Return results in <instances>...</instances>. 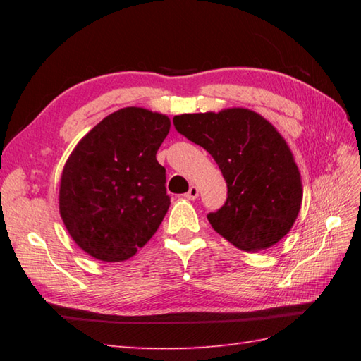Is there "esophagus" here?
Here are the masks:
<instances>
[{"label":"esophagus","mask_w":361,"mask_h":361,"mask_svg":"<svg viewBox=\"0 0 361 361\" xmlns=\"http://www.w3.org/2000/svg\"><path fill=\"white\" fill-rule=\"evenodd\" d=\"M185 197L188 198V200H195V198L198 197V188L197 186H190L188 192L185 194Z\"/></svg>","instance_id":"1"}]
</instances>
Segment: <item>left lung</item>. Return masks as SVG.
Here are the masks:
<instances>
[{"instance_id": "1", "label": "left lung", "mask_w": 361, "mask_h": 361, "mask_svg": "<svg viewBox=\"0 0 361 361\" xmlns=\"http://www.w3.org/2000/svg\"><path fill=\"white\" fill-rule=\"evenodd\" d=\"M176 132L211 153L228 186L225 204L208 214L216 231L243 251L273 247L301 209V173L286 140L248 109L180 114Z\"/></svg>"}]
</instances>
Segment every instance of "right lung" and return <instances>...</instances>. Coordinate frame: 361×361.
<instances>
[{
    "label": "right lung",
    "mask_w": 361,
    "mask_h": 361,
    "mask_svg": "<svg viewBox=\"0 0 361 361\" xmlns=\"http://www.w3.org/2000/svg\"><path fill=\"white\" fill-rule=\"evenodd\" d=\"M166 114L127 106L82 137L60 180L59 209L73 240L94 259L121 262L157 233L171 204L157 152Z\"/></svg>",
    "instance_id": "add662e5"
}]
</instances>
